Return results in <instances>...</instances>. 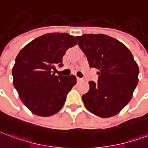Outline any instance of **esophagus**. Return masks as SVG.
<instances>
[{"label": "esophagus", "mask_w": 148, "mask_h": 148, "mask_svg": "<svg viewBox=\"0 0 148 148\" xmlns=\"http://www.w3.org/2000/svg\"><path fill=\"white\" fill-rule=\"evenodd\" d=\"M82 80H83L82 78H81V77H77V82H82Z\"/></svg>", "instance_id": "1"}]
</instances>
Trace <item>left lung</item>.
I'll use <instances>...</instances> for the list:
<instances>
[{"label":"left lung","instance_id":"8db88e82","mask_svg":"<svg viewBox=\"0 0 148 148\" xmlns=\"http://www.w3.org/2000/svg\"><path fill=\"white\" fill-rule=\"evenodd\" d=\"M91 68L98 69L97 82H89L82 96L86 109L100 118L119 114L128 104L138 83L139 67L125 45L104 34L76 37Z\"/></svg>","mask_w":148,"mask_h":148}]
</instances>
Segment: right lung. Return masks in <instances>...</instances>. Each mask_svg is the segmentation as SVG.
Instances as JSON below:
<instances>
[{"label": "right lung", "mask_w": 148, "mask_h": 148, "mask_svg": "<svg viewBox=\"0 0 148 148\" xmlns=\"http://www.w3.org/2000/svg\"><path fill=\"white\" fill-rule=\"evenodd\" d=\"M77 45L74 36L50 33L27 44L16 56L13 84L23 104L32 113L48 117L57 113L77 82L76 77L55 75L56 66H63L66 50Z\"/></svg>", "instance_id": "right-lung-1"}]
</instances>
